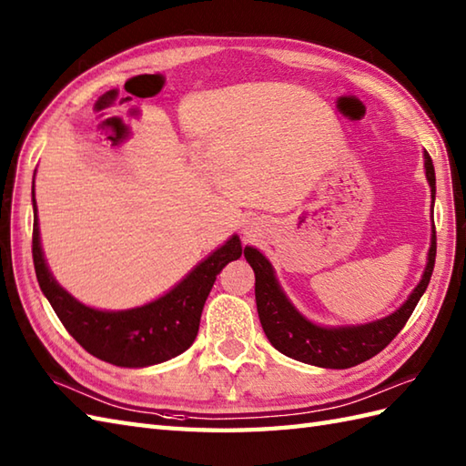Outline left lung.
<instances>
[{
  "label": "left lung",
  "instance_id": "obj_1",
  "mask_svg": "<svg viewBox=\"0 0 466 466\" xmlns=\"http://www.w3.org/2000/svg\"><path fill=\"white\" fill-rule=\"evenodd\" d=\"M425 175L431 187V198L435 202V167H432L427 150ZM244 256L256 274L258 316L269 343L279 353L301 363L326 367V370H348V367L371 360L373 355L385 350L395 339V335L403 329L431 282L437 256V232L435 224H432L431 248L423 278H420L417 288L410 291L405 304L393 311L391 316L363 323V326L323 328L306 319L286 298L284 289L279 288L274 268L268 262V258L252 246H246Z\"/></svg>",
  "mask_w": 466,
  "mask_h": 466
}]
</instances>
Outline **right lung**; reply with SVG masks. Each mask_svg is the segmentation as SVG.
<instances>
[{"instance_id": "add662e5", "label": "right lung", "mask_w": 466, "mask_h": 466, "mask_svg": "<svg viewBox=\"0 0 466 466\" xmlns=\"http://www.w3.org/2000/svg\"><path fill=\"white\" fill-rule=\"evenodd\" d=\"M34 197V266L43 294L75 341L91 355L118 367H148L187 351L197 339L204 301L222 268L242 256L240 238L214 250L165 296L140 308L103 311L81 304L51 276L39 240ZM246 250V248H244Z\"/></svg>"}]
</instances>
